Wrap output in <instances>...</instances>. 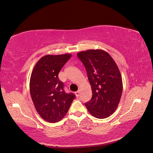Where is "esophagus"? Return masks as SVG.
<instances>
[{
    "label": "esophagus",
    "instance_id": "34e87169",
    "mask_svg": "<svg viewBox=\"0 0 153 153\" xmlns=\"http://www.w3.org/2000/svg\"><path fill=\"white\" fill-rule=\"evenodd\" d=\"M75 95H76V96L77 97H79L80 96V91H76V92H75Z\"/></svg>",
    "mask_w": 153,
    "mask_h": 153
}]
</instances>
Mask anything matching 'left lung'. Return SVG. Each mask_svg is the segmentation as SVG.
Masks as SVG:
<instances>
[{"label": "left lung", "mask_w": 153, "mask_h": 153, "mask_svg": "<svg viewBox=\"0 0 153 153\" xmlns=\"http://www.w3.org/2000/svg\"><path fill=\"white\" fill-rule=\"evenodd\" d=\"M77 56L85 66L92 91L90 101L85 103L90 113L97 118L113 114L123 94L121 74L114 59L103 50H88Z\"/></svg>", "instance_id": "left-lung-1"}]
</instances>
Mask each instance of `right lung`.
<instances>
[{"instance_id": "add662e5", "label": "right lung", "mask_w": 153, "mask_h": 153, "mask_svg": "<svg viewBox=\"0 0 153 153\" xmlns=\"http://www.w3.org/2000/svg\"><path fill=\"white\" fill-rule=\"evenodd\" d=\"M71 54L46 55L34 67L30 79V94L36 111L44 120L51 123L65 116L75 96L63 90L58 74Z\"/></svg>"}]
</instances>
